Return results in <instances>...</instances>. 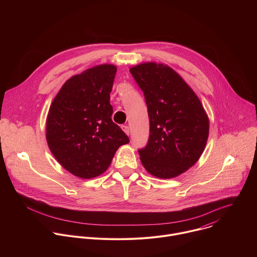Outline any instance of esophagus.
Instances as JSON below:
<instances>
[{
	"label": "esophagus",
	"mask_w": 257,
	"mask_h": 257,
	"mask_svg": "<svg viewBox=\"0 0 257 257\" xmlns=\"http://www.w3.org/2000/svg\"><path fill=\"white\" fill-rule=\"evenodd\" d=\"M122 130L127 134V135H129L130 134V129H129V126H127V125H122Z\"/></svg>",
	"instance_id": "1"
}]
</instances>
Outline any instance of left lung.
Wrapping results in <instances>:
<instances>
[{"label":"left lung","instance_id":"8db88e82","mask_svg":"<svg viewBox=\"0 0 257 257\" xmlns=\"http://www.w3.org/2000/svg\"><path fill=\"white\" fill-rule=\"evenodd\" d=\"M148 105L150 136L138 150L150 174L174 178L200 158L208 137V118L188 84L172 68L144 63L130 69Z\"/></svg>","mask_w":257,"mask_h":257}]
</instances>
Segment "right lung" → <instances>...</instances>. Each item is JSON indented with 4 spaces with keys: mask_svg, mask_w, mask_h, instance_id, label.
Returning <instances> with one entry per match:
<instances>
[{
    "mask_svg": "<svg viewBox=\"0 0 257 257\" xmlns=\"http://www.w3.org/2000/svg\"><path fill=\"white\" fill-rule=\"evenodd\" d=\"M117 68L99 65L71 77L54 98L47 119V141L68 172L90 179L102 174L117 150L129 142L112 121L109 103Z\"/></svg>",
    "mask_w": 257,
    "mask_h": 257,
    "instance_id": "obj_1",
    "label": "right lung"
}]
</instances>
